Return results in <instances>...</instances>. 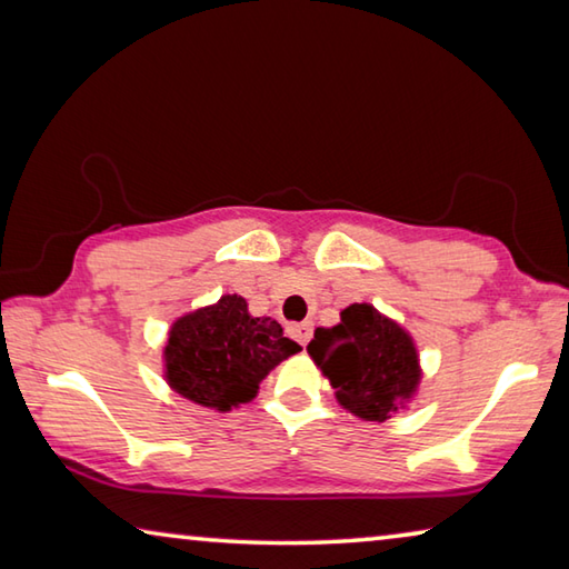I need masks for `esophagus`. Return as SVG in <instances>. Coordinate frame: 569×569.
I'll return each mask as SVG.
<instances>
[{
  "mask_svg": "<svg viewBox=\"0 0 569 569\" xmlns=\"http://www.w3.org/2000/svg\"><path fill=\"white\" fill-rule=\"evenodd\" d=\"M288 333H291L298 343L306 346L308 339H311V333H313V323H311V321L293 323V326H288Z\"/></svg>",
  "mask_w": 569,
  "mask_h": 569,
  "instance_id": "34e87169",
  "label": "esophagus"
}]
</instances>
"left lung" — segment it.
<instances>
[{"instance_id": "1", "label": "left lung", "mask_w": 569, "mask_h": 569, "mask_svg": "<svg viewBox=\"0 0 569 569\" xmlns=\"http://www.w3.org/2000/svg\"><path fill=\"white\" fill-rule=\"evenodd\" d=\"M329 377L343 409L383 421L403 407L421 379L411 336L369 303H351L333 329H316L306 346Z\"/></svg>"}]
</instances>
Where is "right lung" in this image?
I'll return each mask as SVG.
<instances>
[{
  "instance_id": "1",
  "label": "right lung",
  "mask_w": 569,
  "mask_h": 569,
  "mask_svg": "<svg viewBox=\"0 0 569 569\" xmlns=\"http://www.w3.org/2000/svg\"><path fill=\"white\" fill-rule=\"evenodd\" d=\"M301 351L281 323L253 319L246 298L223 296L172 323L166 343V379L180 397L230 411L250 401L273 366Z\"/></svg>"
}]
</instances>
